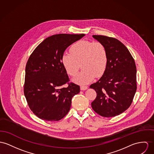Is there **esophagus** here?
Listing matches in <instances>:
<instances>
[{
  "instance_id": "1",
  "label": "esophagus",
  "mask_w": 154,
  "mask_h": 154,
  "mask_svg": "<svg viewBox=\"0 0 154 154\" xmlns=\"http://www.w3.org/2000/svg\"><path fill=\"white\" fill-rule=\"evenodd\" d=\"M87 88H88V87L86 85H81V87H80L81 90H85Z\"/></svg>"
}]
</instances>
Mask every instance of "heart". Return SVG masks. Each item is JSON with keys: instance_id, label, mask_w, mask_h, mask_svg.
<instances>
[{"instance_id": "heart-1", "label": "heart", "mask_w": 154, "mask_h": 154, "mask_svg": "<svg viewBox=\"0 0 154 154\" xmlns=\"http://www.w3.org/2000/svg\"><path fill=\"white\" fill-rule=\"evenodd\" d=\"M70 52L63 54L61 61L67 73L72 77L77 75L82 64L83 70L74 79L76 83H90L95 76H101L106 70L107 53L101 43L79 40L71 46Z\"/></svg>"}]
</instances>
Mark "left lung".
I'll return each instance as SVG.
<instances>
[{"instance_id":"left-lung-1","label":"left lung","mask_w":154,"mask_h":154,"mask_svg":"<svg viewBox=\"0 0 154 154\" xmlns=\"http://www.w3.org/2000/svg\"><path fill=\"white\" fill-rule=\"evenodd\" d=\"M93 37L106 47L107 64L103 76L90 86L97 93L91 106L101 116L115 117L130 107L135 94V61L128 48L119 40L106 35Z\"/></svg>"}]
</instances>
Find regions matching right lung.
Masks as SVG:
<instances>
[{"mask_svg":"<svg viewBox=\"0 0 154 154\" xmlns=\"http://www.w3.org/2000/svg\"><path fill=\"white\" fill-rule=\"evenodd\" d=\"M84 34L50 36L35 48L26 66L24 94L28 106L37 117L57 121L69 112L71 99L80 93V86L69 83L61 61L66 49ZM67 83V88L63 85Z\"/></svg>","mask_w":154,"mask_h":154,"instance_id":"add662e5","label":"right lung"}]
</instances>
